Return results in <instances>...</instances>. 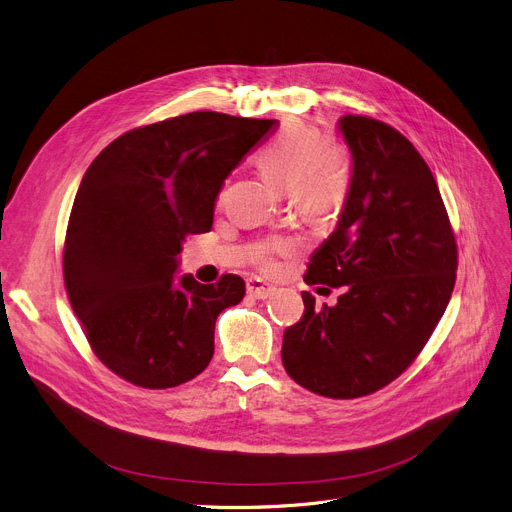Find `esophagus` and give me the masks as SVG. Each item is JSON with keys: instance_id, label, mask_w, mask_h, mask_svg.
Wrapping results in <instances>:
<instances>
[{"instance_id": "esophagus-1", "label": "esophagus", "mask_w": 512, "mask_h": 512, "mask_svg": "<svg viewBox=\"0 0 512 512\" xmlns=\"http://www.w3.org/2000/svg\"><path fill=\"white\" fill-rule=\"evenodd\" d=\"M246 289H248V293H250L252 297H256V299H266V297H270V295L275 293V287H273V285L264 283V281L258 279V277L248 279V281H246Z\"/></svg>"}]
</instances>
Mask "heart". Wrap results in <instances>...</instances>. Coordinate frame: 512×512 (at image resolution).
I'll use <instances>...</instances> for the list:
<instances>
[{
    "mask_svg": "<svg viewBox=\"0 0 512 512\" xmlns=\"http://www.w3.org/2000/svg\"><path fill=\"white\" fill-rule=\"evenodd\" d=\"M270 184L289 192L295 210L312 223H328L339 217L353 186V159L343 140L324 138L318 128L304 122L285 124L256 157ZM295 244L277 239L258 246L254 260L273 270L275 254H291Z\"/></svg>",
    "mask_w": 512,
    "mask_h": 512,
    "instance_id": "obj_1",
    "label": "heart"
}]
</instances>
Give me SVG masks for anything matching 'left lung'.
Returning a JSON list of instances; mask_svg holds the SVG:
<instances>
[{"mask_svg":"<svg viewBox=\"0 0 512 512\" xmlns=\"http://www.w3.org/2000/svg\"><path fill=\"white\" fill-rule=\"evenodd\" d=\"M339 128L353 186L337 229L314 252L304 281L343 287L283 335L287 374L328 399H357L399 378L422 353L457 279V239L436 179L415 146L368 115Z\"/></svg>","mask_w":512,"mask_h":512,"instance_id":"1","label":"left lung"}]
</instances>
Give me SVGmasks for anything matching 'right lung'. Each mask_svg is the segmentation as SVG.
Listing matches in <instances>:
<instances>
[{"label": "right lung", "mask_w": 512, "mask_h": 512, "mask_svg": "<svg viewBox=\"0 0 512 512\" xmlns=\"http://www.w3.org/2000/svg\"><path fill=\"white\" fill-rule=\"evenodd\" d=\"M277 119L194 111L134 128L86 169L68 221L64 283L84 337L119 378L171 388L213 359L217 316L246 283L175 281L188 235L213 227L227 175Z\"/></svg>", "instance_id": "add662e5"}]
</instances>
